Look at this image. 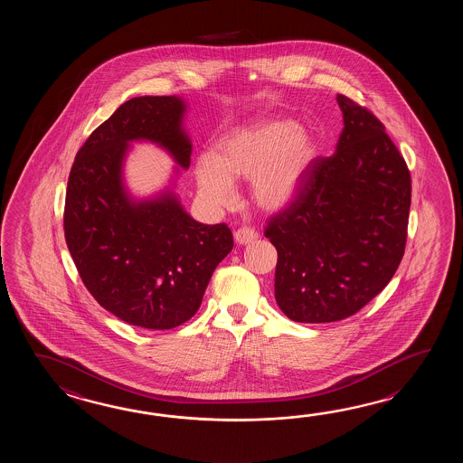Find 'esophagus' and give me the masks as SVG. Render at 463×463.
<instances>
[{
	"instance_id": "obj_1",
	"label": "esophagus",
	"mask_w": 463,
	"mask_h": 463,
	"mask_svg": "<svg viewBox=\"0 0 463 463\" xmlns=\"http://www.w3.org/2000/svg\"><path fill=\"white\" fill-rule=\"evenodd\" d=\"M258 238V232L255 228L241 227L235 232V241L238 245H248Z\"/></svg>"
}]
</instances>
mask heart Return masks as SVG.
<instances>
[{
    "label": "heart",
    "mask_w": 463,
    "mask_h": 463,
    "mask_svg": "<svg viewBox=\"0 0 463 463\" xmlns=\"http://www.w3.org/2000/svg\"><path fill=\"white\" fill-rule=\"evenodd\" d=\"M315 156V144L289 118H269L238 128L218 144L215 157L198 158V192L210 207H230L236 180H251V200L278 212L296 197Z\"/></svg>",
    "instance_id": "heart-1"
}]
</instances>
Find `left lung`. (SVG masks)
Instances as JSON below:
<instances>
[{"instance_id":"obj_1","label":"left lung","mask_w":463,"mask_h":463,"mask_svg":"<svg viewBox=\"0 0 463 463\" xmlns=\"http://www.w3.org/2000/svg\"><path fill=\"white\" fill-rule=\"evenodd\" d=\"M345 128L331 157L306 170L295 200L268 220L276 303L296 323L355 315L401 265L411 172L369 109L337 94Z\"/></svg>"}]
</instances>
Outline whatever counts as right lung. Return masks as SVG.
Returning a JSON list of instances; mask_svg holds the SVG:
<instances>
[{"label": "right lung", "instance_id": "1", "mask_svg": "<svg viewBox=\"0 0 463 463\" xmlns=\"http://www.w3.org/2000/svg\"><path fill=\"white\" fill-rule=\"evenodd\" d=\"M184 114L177 96L124 102L79 148L66 190L64 235L89 293L118 319L157 331L197 313L215 268L233 248L225 223H198L174 192L136 202L124 187L132 140L158 144L188 168Z\"/></svg>", "mask_w": 463, "mask_h": 463}]
</instances>
